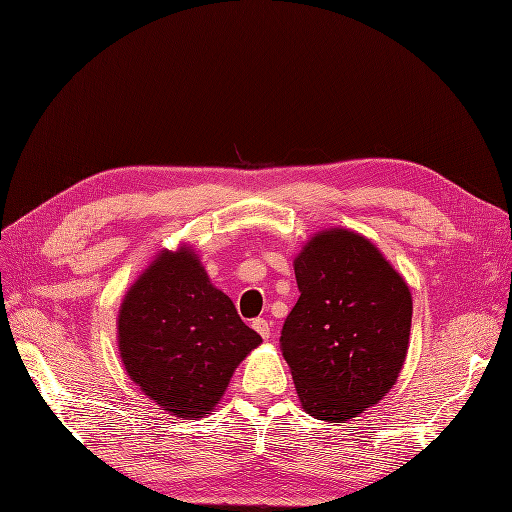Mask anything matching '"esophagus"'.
<instances>
[{"mask_svg":"<svg viewBox=\"0 0 512 512\" xmlns=\"http://www.w3.org/2000/svg\"><path fill=\"white\" fill-rule=\"evenodd\" d=\"M253 330L263 338V340H267L272 336V324L267 319H263V317H257V319H253Z\"/></svg>","mask_w":512,"mask_h":512,"instance_id":"esophagus-1","label":"esophagus"}]
</instances>
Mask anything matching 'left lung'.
I'll use <instances>...</instances> for the list:
<instances>
[{"mask_svg": "<svg viewBox=\"0 0 512 512\" xmlns=\"http://www.w3.org/2000/svg\"><path fill=\"white\" fill-rule=\"evenodd\" d=\"M301 297L288 313L280 348L303 409L346 423L390 392L405 365L411 290L359 232H317L294 257Z\"/></svg>", "mask_w": 512, "mask_h": 512, "instance_id": "8db88e82", "label": "left lung"}]
</instances>
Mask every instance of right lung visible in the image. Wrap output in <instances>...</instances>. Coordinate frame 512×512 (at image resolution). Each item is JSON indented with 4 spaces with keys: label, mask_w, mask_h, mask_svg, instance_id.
<instances>
[{
    "label": "right lung",
    "mask_w": 512,
    "mask_h": 512,
    "mask_svg": "<svg viewBox=\"0 0 512 512\" xmlns=\"http://www.w3.org/2000/svg\"><path fill=\"white\" fill-rule=\"evenodd\" d=\"M259 344L261 336L186 245L161 251L118 313V348L130 380L161 411L184 419L218 405L238 363Z\"/></svg>",
    "instance_id": "add662e5"
}]
</instances>
